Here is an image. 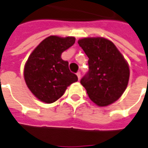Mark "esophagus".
Listing matches in <instances>:
<instances>
[{
  "label": "esophagus",
  "instance_id": "obj_1",
  "mask_svg": "<svg viewBox=\"0 0 148 148\" xmlns=\"http://www.w3.org/2000/svg\"><path fill=\"white\" fill-rule=\"evenodd\" d=\"M77 76H78V79H79V80L81 79V73H80L79 71L77 73Z\"/></svg>",
  "mask_w": 148,
  "mask_h": 148
}]
</instances>
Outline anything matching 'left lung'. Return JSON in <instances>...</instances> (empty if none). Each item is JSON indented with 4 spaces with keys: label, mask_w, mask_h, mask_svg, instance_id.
I'll return each mask as SVG.
<instances>
[{
    "label": "left lung",
    "mask_w": 148,
    "mask_h": 148,
    "mask_svg": "<svg viewBox=\"0 0 148 148\" xmlns=\"http://www.w3.org/2000/svg\"><path fill=\"white\" fill-rule=\"evenodd\" d=\"M88 57V72L80 80L89 98L99 106L113 103L123 94L130 79L128 63L113 42L103 38L80 39Z\"/></svg>",
    "instance_id": "8db88e82"
}]
</instances>
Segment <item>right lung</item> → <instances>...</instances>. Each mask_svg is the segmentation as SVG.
Listing matches in <instances>:
<instances>
[{"label": "right lung", "instance_id": "add662e5", "mask_svg": "<svg viewBox=\"0 0 148 148\" xmlns=\"http://www.w3.org/2000/svg\"><path fill=\"white\" fill-rule=\"evenodd\" d=\"M75 42L74 37L50 36L29 56L24 67V79L29 90L40 101L52 103L64 94L67 87L78 81L70 72L62 52Z\"/></svg>", "mask_w": 148, "mask_h": 148}]
</instances>
